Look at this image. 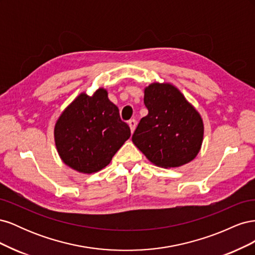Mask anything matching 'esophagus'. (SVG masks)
Returning a JSON list of instances; mask_svg holds the SVG:
<instances>
[{"instance_id":"obj_1","label":"esophagus","mask_w":255,"mask_h":255,"mask_svg":"<svg viewBox=\"0 0 255 255\" xmlns=\"http://www.w3.org/2000/svg\"><path fill=\"white\" fill-rule=\"evenodd\" d=\"M128 127H129V128H130V132H134L135 130V128H136V125H137V122H136V120H134V119H132V120H129L128 122Z\"/></svg>"}]
</instances>
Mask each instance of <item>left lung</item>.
<instances>
[{"instance_id":"8db88e82","label":"left lung","mask_w":255,"mask_h":255,"mask_svg":"<svg viewBox=\"0 0 255 255\" xmlns=\"http://www.w3.org/2000/svg\"><path fill=\"white\" fill-rule=\"evenodd\" d=\"M148 115L141 118L132 141L152 164L174 168L189 163L201 149V116L172 84L152 83L144 88Z\"/></svg>"}]
</instances>
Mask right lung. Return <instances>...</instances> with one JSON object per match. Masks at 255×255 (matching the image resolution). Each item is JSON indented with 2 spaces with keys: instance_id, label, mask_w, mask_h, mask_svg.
Wrapping results in <instances>:
<instances>
[{
  "instance_id": "1",
  "label": "right lung",
  "mask_w": 255,
  "mask_h": 255,
  "mask_svg": "<svg viewBox=\"0 0 255 255\" xmlns=\"http://www.w3.org/2000/svg\"><path fill=\"white\" fill-rule=\"evenodd\" d=\"M106 89L92 96L76 97L61 113L54 128V139L61 160L81 173H95L111 163L130 136L120 119L119 110L110 101Z\"/></svg>"
}]
</instances>
